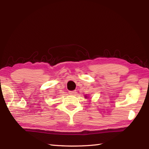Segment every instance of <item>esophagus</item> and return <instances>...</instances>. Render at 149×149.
<instances>
[{
	"label": "esophagus",
	"mask_w": 149,
	"mask_h": 149,
	"mask_svg": "<svg viewBox=\"0 0 149 149\" xmlns=\"http://www.w3.org/2000/svg\"><path fill=\"white\" fill-rule=\"evenodd\" d=\"M68 93L70 95H75V93H76L75 91H69Z\"/></svg>",
	"instance_id": "obj_1"
}]
</instances>
